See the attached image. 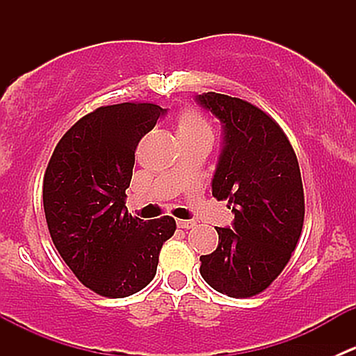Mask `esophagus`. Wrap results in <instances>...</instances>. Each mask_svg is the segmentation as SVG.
Listing matches in <instances>:
<instances>
[{
    "label": "esophagus",
    "mask_w": 356,
    "mask_h": 356,
    "mask_svg": "<svg viewBox=\"0 0 356 356\" xmlns=\"http://www.w3.org/2000/svg\"><path fill=\"white\" fill-rule=\"evenodd\" d=\"M177 225L181 229H193L196 225V220H177Z\"/></svg>",
    "instance_id": "1"
}]
</instances>
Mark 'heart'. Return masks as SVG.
Segmentation results:
<instances>
[{
  "mask_svg": "<svg viewBox=\"0 0 356 356\" xmlns=\"http://www.w3.org/2000/svg\"><path fill=\"white\" fill-rule=\"evenodd\" d=\"M177 136L182 143L213 141V129L208 118L195 108L182 111L177 118Z\"/></svg>",
  "mask_w": 356,
  "mask_h": 356,
  "instance_id": "b5f03b06",
  "label": "heart"
}]
</instances>
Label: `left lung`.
Returning a JSON list of instances; mask_svg holds the SVG:
<instances>
[{
  "mask_svg": "<svg viewBox=\"0 0 356 356\" xmlns=\"http://www.w3.org/2000/svg\"><path fill=\"white\" fill-rule=\"evenodd\" d=\"M222 124V149L211 195L229 200L234 222L215 227L218 246L200 257L201 277L231 298L267 289L288 265L300 239L305 196L289 139L265 111L218 92L195 96Z\"/></svg>",
  "mask_w": 356,
  "mask_h": 356,
  "instance_id": "obj_1",
  "label": "left lung"
}]
</instances>
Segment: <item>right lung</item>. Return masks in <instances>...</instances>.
Segmentation results:
<instances>
[{"label": "right lung", "mask_w": 356, "mask_h": 356, "mask_svg": "<svg viewBox=\"0 0 356 356\" xmlns=\"http://www.w3.org/2000/svg\"><path fill=\"white\" fill-rule=\"evenodd\" d=\"M165 113L153 103L99 106L63 134L46 168L42 204L53 245L75 277L102 296L146 288L175 232L168 215L145 222L125 207L138 143Z\"/></svg>", "instance_id": "1"}]
</instances>
